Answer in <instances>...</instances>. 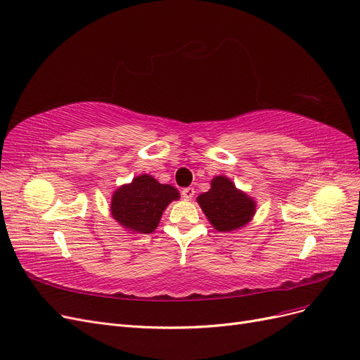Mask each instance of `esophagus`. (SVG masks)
Here are the masks:
<instances>
[{"mask_svg":"<svg viewBox=\"0 0 360 360\" xmlns=\"http://www.w3.org/2000/svg\"><path fill=\"white\" fill-rule=\"evenodd\" d=\"M181 195H183L184 200H192L193 195H195V189L193 188H184L181 191Z\"/></svg>","mask_w":360,"mask_h":360,"instance_id":"obj_1","label":"esophagus"}]
</instances>
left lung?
<instances>
[{
	"mask_svg": "<svg viewBox=\"0 0 360 360\" xmlns=\"http://www.w3.org/2000/svg\"><path fill=\"white\" fill-rule=\"evenodd\" d=\"M207 219L217 231H233L245 226L255 213V202L246 193L237 191L226 177H214L212 189L198 197Z\"/></svg>",
	"mask_w": 360,
	"mask_h": 360,
	"instance_id": "8db88e82",
	"label": "left lung"
}]
</instances>
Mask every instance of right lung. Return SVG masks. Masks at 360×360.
<instances>
[{"label": "right lung", "mask_w": 360, "mask_h": 360, "mask_svg": "<svg viewBox=\"0 0 360 360\" xmlns=\"http://www.w3.org/2000/svg\"><path fill=\"white\" fill-rule=\"evenodd\" d=\"M179 197L176 188L160 184L144 174L115 191L111 201V213L117 222L130 231L148 234L156 230L167 205L172 200H179Z\"/></svg>", "instance_id": "right-lung-1"}]
</instances>
